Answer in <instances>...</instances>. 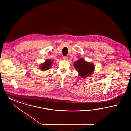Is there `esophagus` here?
<instances>
[{"label": "esophagus", "instance_id": "1", "mask_svg": "<svg viewBox=\"0 0 131 131\" xmlns=\"http://www.w3.org/2000/svg\"><path fill=\"white\" fill-rule=\"evenodd\" d=\"M63 60H67L68 57H67V56H64V57H63Z\"/></svg>", "mask_w": 131, "mask_h": 131}]
</instances>
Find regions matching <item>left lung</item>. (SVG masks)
I'll list each match as a JSON object with an SVG mask.
<instances>
[{"instance_id":"1","label":"left lung","mask_w":131,"mask_h":131,"mask_svg":"<svg viewBox=\"0 0 131 131\" xmlns=\"http://www.w3.org/2000/svg\"><path fill=\"white\" fill-rule=\"evenodd\" d=\"M74 67L80 76L86 77L91 75L94 70V64L86 62L83 59H80L74 63Z\"/></svg>"}]
</instances>
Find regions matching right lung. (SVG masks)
Here are the masks:
<instances>
[{
  "instance_id": "add662e5",
  "label": "right lung",
  "mask_w": 131,
  "mask_h": 131,
  "mask_svg": "<svg viewBox=\"0 0 131 131\" xmlns=\"http://www.w3.org/2000/svg\"><path fill=\"white\" fill-rule=\"evenodd\" d=\"M52 61L50 60H47L45 62L43 63L41 66V69L43 70H46L49 69L52 66Z\"/></svg>"
}]
</instances>
